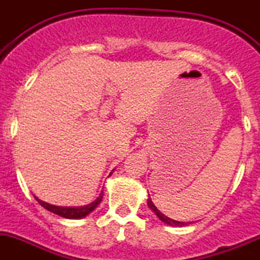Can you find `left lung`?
I'll return each mask as SVG.
<instances>
[{"label": "left lung", "instance_id": "8db88e82", "mask_svg": "<svg viewBox=\"0 0 260 260\" xmlns=\"http://www.w3.org/2000/svg\"><path fill=\"white\" fill-rule=\"evenodd\" d=\"M148 207L150 209H152L153 212L155 213V216H157L159 220L162 221V222H165V224L170 225V226H187L188 224H191V222H183V221H177V220H173V218L168 217V216H165L162 212H159V209L157 208L154 205V203L152 202V199H150V196L148 198Z\"/></svg>", "mask_w": 260, "mask_h": 260}]
</instances>
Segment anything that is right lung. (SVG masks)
<instances>
[{"instance_id": "obj_1", "label": "right lung", "mask_w": 260, "mask_h": 260, "mask_svg": "<svg viewBox=\"0 0 260 260\" xmlns=\"http://www.w3.org/2000/svg\"><path fill=\"white\" fill-rule=\"evenodd\" d=\"M35 199L38 200V203H39L42 207L48 209V211L52 212V213L57 214V216H61V217L64 218L77 220V218L86 217L87 214L91 213V212L98 207L99 203L102 202V199H103V191L99 193V196L94 200V202L90 203V204L87 205H83V207H60V205H53V204H49V203L43 202V200H40V199L38 198Z\"/></svg>"}]
</instances>
